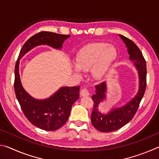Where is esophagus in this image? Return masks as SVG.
Segmentation results:
<instances>
[{
    "mask_svg": "<svg viewBox=\"0 0 159 159\" xmlns=\"http://www.w3.org/2000/svg\"><path fill=\"white\" fill-rule=\"evenodd\" d=\"M80 95H81L82 97H87V96H89L90 93L87 89L83 88V89L81 90V92H80Z\"/></svg>",
    "mask_w": 159,
    "mask_h": 159,
    "instance_id": "1",
    "label": "esophagus"
}]
</instances>
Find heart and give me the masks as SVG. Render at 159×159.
I'll use <instances>...</instances> for the list:
<instances>
[{
    "mask_svg": "<svg viewBox=\"0 0 159 159\" xmlns=\"http://www.w3.org/2000/svg\"><path fill=\"white\" fill-rule=\"evenodd\" d=\"M118 52L112 45L103 42L93 43L79 50L72 64L73 71L77 76H81V70L91 73L96 80L105 78L117 58Z\"/></svg>",
    "mask_w": 159,
    "mask_h": 159,
    "instance_id": "1",
    "label": "heart"
}]
</instances>
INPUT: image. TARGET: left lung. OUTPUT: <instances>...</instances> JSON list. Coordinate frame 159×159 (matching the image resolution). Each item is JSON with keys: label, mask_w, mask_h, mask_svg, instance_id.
Returning a JSON list of instances; mask_svg holds the SVG:
<instances>
[{"label": "left lung", "mask_w": 159, "mask_h": 159, "mask_svg": "<svg viewBox=\"0 0 159 159\" xmlns=\"http://www.w3.org/2000/svg\"><path fill=\"white\" fill-rule=\"evenodd\" d=\"M119 36L128 48L130 55L129 59L133 61L134 66L138 71L139 90L136 95L125 105L113 108L107 114H102L99 111V105L106 99V82L95 86V93L92 97L94 106L91 114V122L97 130L104 133L117 130L130 121L137 112L146 90L147 66L142 53L131 40L120 34Z\"/></svg>", "instance_id": "left-lung-1"}]
</instances>
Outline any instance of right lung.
I'll list each match as a JSON object with an SVG mask.
<instances>
[{
  "mask_svg": "<svg viewBox=\"0 0 159 159\" xmlns=\"http://www.w3.org/2000/svg\"><path fill=\"white\" fill-rule=\"evenodd\" d=\"M70 35L42 31L28 39L20 50L15 69V92L21 110L32 124L44 130L60 128L68 120L71 107L79 98L80 86L61 87L50 98L37 99L24 89L20 76V59L38 45H47L60 50Z\"/></svg>",
  "mask_w": 159,
  "mask_h": 159,
  "instance_id": "obj_1",
  "label": "right lung"
}]
</instances>
